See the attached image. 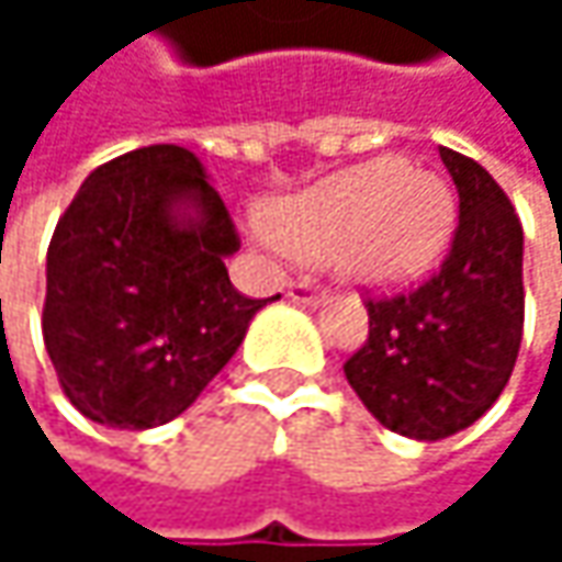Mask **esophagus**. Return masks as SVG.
Wrapping results in <instances>:
<instances>
[{
  "instance_id": "34e87169",
  "label": "esophagus",
  "mask_w": 562,
  "mask_h": 562,
  "mask_svg": "<svg viewBox=\"0 0 562 562\" xmlns=\"http://www.w3.org/2000/svg\"><path fill=\"white\" fill-rule=\"evenodd\" d=\"M289 299H292V302H302V305H322V302L328 299V292L318 289L312 280H299L289 282Z\"/></svg>"
}]
</instances>
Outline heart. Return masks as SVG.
I'll use <instances>...</instances> for the list:
<instances>
[{
	"label": "heart",
	"mask_w": 562,
	"mask_h": 562,
	"mask_svg": "<svg viewBox=\"0 0 562 562\" xmlns=\"http://www.w3.org/2000/svg\"><path fill=\"white\" fill-rule=\"evenodd\" d=\"M456 221L449 184L403 159L331 175L267 211L273 244L299 260H335L361 285H400L426 273Z\"/></svg>",
	"instance_id": "obj_1"
}]
</instances>
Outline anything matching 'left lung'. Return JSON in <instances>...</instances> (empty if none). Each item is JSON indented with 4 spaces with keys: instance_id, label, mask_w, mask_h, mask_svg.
I'll return each instance as SVG.
<instances>
[{
    "instance_id": "left-lung-1",
    "label": "left lung",
    "mask_w": 562,
    "mask_h": 562,
    "mask_svg": "<svg viewBox=\"0 0 562 562\" xmlns=\"http://www.w3.org/2000/svg\"><path fill=\"white\" fill-rule=\"evenodd\" d=\"M439 156L459 191L449 254L419 285L368 295V341L345 361L361 403L426 442L472 426L502 396L524 335L520 217L475 159Z\"/></svg>"
}]
</instances>
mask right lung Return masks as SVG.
Returning <instances> with one entry per match:
<instances>
[{"label": "right lung", "instance_id": "right-lung-1", "mask_svg": "<svg viewBox=\"0 0 562 562\" xmlns=\"http://www.w3.org/2000/svg\"><path fill=\"white\" fill-rule=\"evenodd\" d=\"M234 250L240 234L188 149L143 146L90 171L48 247L42 335L64 396L116 429L184 413L270 302L234 289Z\"/></svg>", "mask_w": 562, "mask_h": 562}]
</instances>
